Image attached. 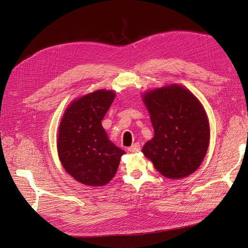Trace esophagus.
I'll return each instance as SVG.
<instances>
[{
    "instance_id": "esophagus-1",
    "label": "esophagus",
    "mask_w": 248,
    "mask_h": 248,
    "mask_svg": "<svg viewBox=\"0 0 248 248\" xmlns=\"http://www.w3.org/2000/svg\"><path fill=\"white\" fill-rule=\"evenodd\" d=\"M128 151L131 152V153H138V152H140V146L139 142H136V144H134L133 146L129 147Z\"/></svg>"
}]
</instances>
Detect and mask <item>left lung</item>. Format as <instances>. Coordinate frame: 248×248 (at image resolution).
Returning a JSON list of instances; mask_svg holds the SVG:
<instances>
[{
	"instance_id": "left-lung-1",
	"label": "left lung",
	"mask_w": 248,
	"mask_h": 248,
	"mask_svg": "<svg viewBox=\"0 0 248 248\" xmlns=\"http://www.w3.org/2000/svg\"><path fill=\"white\" fill-rule=\"evenodd\" d=\"M142 101L150 113L154 138L141 152L168 179H182L203 162L210 140V125L200 100L179 84L147 91Z\"/></svg>"
}]
</instances>
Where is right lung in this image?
<instances>
[{"mask_svg":"<svg viewBox=\"0 0 248 248\" xmlns=\"http://www.w3.org/2000/svg\"><path fill=\"white\" fill-rule=\"evenodd\" d=\"M114 97V91L107 89L78 97L64 111L59 124V160L65 171L87 186L107 185L125 154L108 139L101 125Z\"/></svg>","mask_w":248,"mask_h":248,"instance_id":"1","label":"right lung"}]
</instances>
